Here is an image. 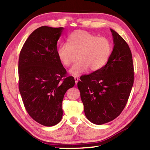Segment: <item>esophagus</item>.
Here are the masks:
<instances>
[{"mask_svg": "<svg viewBox=\"0 0 150 150\" xmlns=\"http://www.w3.org/2000/svg\"><path fill=\"white\" fill-rule=\"evenodd\" d=\"M74 79H75V84H77L79 82V78L77 77H74Z\"/></svg>", "mask_w": 150, "mask_h": 150, "instance_id": "esophagus-1", "label": "esophagus"}]
</instances>
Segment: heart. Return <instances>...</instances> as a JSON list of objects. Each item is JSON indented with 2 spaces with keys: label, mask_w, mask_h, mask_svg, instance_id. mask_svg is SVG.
<instances>
[{
  "label": "heart",
  "mask_w": 150,
  "mask_h": 150,
  "mask_svg": "<svg viewBox=\"0 0 150 150\" xmlns=\"http://www.w3.org/2000/svg\"><path fill=\"white\" fill-rule=\"evenodd\" d=\"M67 41L57 47V55L64 66H69L77 54L79 60L69 71L75 76L81 75L89 68L91 71L103 68L112 51V45L107 38L98 37L84 30L73 32Z\"/></svg>",
  "instance_id": "heart-1"
}]
</instances>
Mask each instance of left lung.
Masks as SVG:
<instances>
[{"mask_svg":"<svg viewBox=\"0 0 150 150\" xmlns=\"http://www.w3.org/2000/svg\"><path fill=\"white\" fill-rule=\"evenodd\" d=\"M110 30L114 46L106 64L91 74L82 76L77 83L85 115L98 125L110 122L121 113L134 81L128 44L115 31Z\"/></svg>","mask_w":150,"mask_h":150,"instance_id":"8db88e82","label":"left lung"}]
</instances>
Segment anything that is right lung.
Returning a JSON list of instances; mask_svg holds the SVG:
<instances>
[{
  "instance_id": "add662e5",
  "label": "right lung",
  "mask_w": 150,
  "mask_h": 150,
  "mask_svg": "<svg viewBox=\"0 0 150 150\" xmlns=\"http://www.w3.org/2000/svg\"><path fill=\"white\" fill-rule=\"evenodd\" d=\"M64 28L42 26L32 32L21 51L18 88L25 108L36 122L52 126L62 119V103L75 79L57 55Z\"/></svg>"
}]
</instances>
